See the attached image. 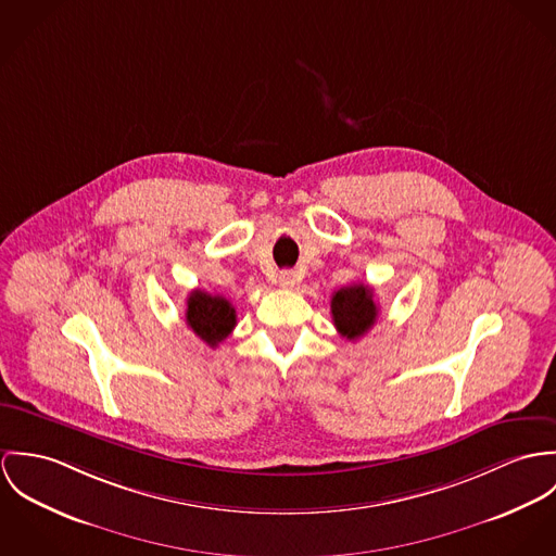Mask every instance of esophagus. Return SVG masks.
Wrapping results in <instances>:
<instances>
[{
  "mask_svg": "<svg viewBox=\"0 0 556 556\" xmlns=\"http://www.w3.org/2000/svg\"><path fill=\"white\" fill-rule=\"evenodd\" d=\"M294 283H296V275H294L292 270H281V273H279V286H281L283 290L294 288Z\"/></svg>",
  "mask_w": 556,
  "mask_h": 556,
  "instance_id": "esophagus-1",
  "label": "esophagus"
}]
</instances>
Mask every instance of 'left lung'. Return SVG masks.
Segmentation results:
<instances>
[{
	"mask_svg": "<svg viewBox=\"0 0 556 556\" xmlns=\"http://www.w3.org/2000/svg\"><path fill=\"white\" fill-rule=\"evenodd\" d=\"M330 313L339 334L354 341L369 332L370 326L377 319L379 307L372 301V290L369 286L354 283L332 294Z\"/></svg>",
	"mask_w": 556,
	"mask_h": 556,
	"instance_id": "8db88e82",
	"label": "left lung"
}]
</instances>
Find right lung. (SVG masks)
Listing matches in <instances>:
<instances>
[{
    "instance_id": "right-lung-1",
    "label": "right lung",
    "mask_w": 556,
    "mask_h": 556,
    "mask_svg": "<svg viewBox=\"0 0 556 556\" xmlns=\"http://www.w3.org/2000/svg\"><path fill=\"white\" fill-rule=\"evenodd\" d=\"M187 326L211 348H217L237 326V311L224 296L193 290L187 296Z\"/></svg>"
}]
</instances>
